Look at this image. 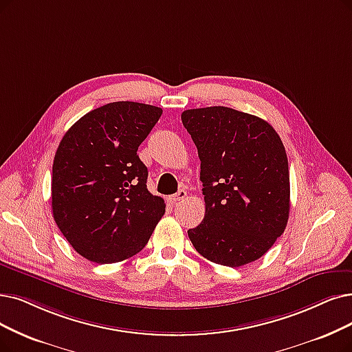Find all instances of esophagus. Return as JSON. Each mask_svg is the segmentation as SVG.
Masks as SVG:
<instances>
[{"label":"esophagus","mask_w":352,"mask_h":352,"mask_svg":"<svg viewBox=\"0 0 352 352\" xmlns=\"http://www.w3.org/2000/svg\"><path fill=\"white\" fill-rule=\"evenodd\" d=\"M188 196V192L185 190V189H180L177 193H175V195H172L170 198H168V202H170L172 205H176V204H179L180 201H184L185 198Z\"/></svg>","instance_id":"obj_1"}]
</instances>
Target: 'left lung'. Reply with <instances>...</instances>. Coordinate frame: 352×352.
Instances as JSON below:
<instances>
[{
  "mask_svg": "<svg viewBox=\"0 0 352 352\" xmlns=\"http://www.w3.org/2000/svg\"><path fill=\"white\" fill-rule=\"evenodd\" d=\"M201 159L205 217L188 235L209 261L258 260L283 234L290 209L289 163L272 125L228 107L182 112Z\"/></svg>",
  "mask_w": 352,
  "mask_h": 352,
  "instance_id": "left-lung-1",
  "label": "left lung"
}]
</instances>
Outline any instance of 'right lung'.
<instances>
[{"label": "right lung", "instance_id": "obj_1", "mask_svg": "<svg viewBox=\"0 0 352 352\" xmlns=\"http://www.w3.org/2000/svg\"><path fill=\"white\" fill-rule=\"evenodd\" d=\"M162 108L118 101L78 120L56 150L53 218L74 250L98 264L142 251L166 204L147 189V167L137 150Z\"/></svg>", "mask_w": 352, "mask_h": 352}]
</instances>
